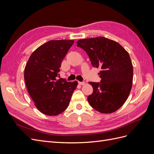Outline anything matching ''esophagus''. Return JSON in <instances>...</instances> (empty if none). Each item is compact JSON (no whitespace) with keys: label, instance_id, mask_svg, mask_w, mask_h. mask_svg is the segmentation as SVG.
Wrapping results in <instances>:
<instances>
[{"label":"esophagus","instance_id":"34e87169","mask_svg":"<svg viewBox=\"0 0 154 154\" xmlns=\"http://www.w3.org/2000/svg\"><path fill=\"white\" fill-rule=\"evenodd\" d=\"M78 83L81 85H84L85 84V82H78Z\"/></svg>","mask_w":154,"mask_h":154}]
</instances>
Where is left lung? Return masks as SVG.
Instances as JSON below:
<instances>
[{"instance_id": "1", "label": "left lung", "mask_w": 154, "mask_h": 154, "mask_svg": "<svg viewBox=\"0 0 154 154\" xmlns=\"http://www.w3.org/2000/svg\"><path fill=\"white\" fill-rule=\"evenodd\" d=\"M76 44L87 53L92 66L101 69L100 83L89 82L93 92L87 97L88 103L101 113L114 112L132 89L133 66L128 53L117 42L102 36L81 39Z\"/></svg>"}]
</instances>
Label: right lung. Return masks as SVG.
Wrapping results in <instances>:
<instances>
[{"mask_svg":"<svg viewBox=\"0 0 154 154\" xmlns=\"http://www.w3.org/2000/svg\"><path fill=\"white\" fill-rule=\"evenodd\" d=\"M72 40H50L31 54L24 69L27 91L42 113L57 116L68 107L78 82L57 80L63 59L74 43Z\"/></svg>","mask_w":154,"mask_h":154,"instance_id":"add662e5","label":"right lung"}]
</instances>
